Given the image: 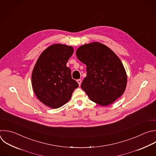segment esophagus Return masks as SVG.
<instances>
[{"mask_svg":"<svg viewBox=\"0 0 156 156\" xmlns=\"http://www.w3.org/2000/svg\"><path fill=\"white\" fill-rule=\"evenodd\" d=\"M77 82H78V84H79V86H80V85H81V80L80 79L77 80Z\"/></svg>","mask_w":156,"mask_h":156,"instance_id":"esophagus-1","label":"esophagus"}]
</instances>
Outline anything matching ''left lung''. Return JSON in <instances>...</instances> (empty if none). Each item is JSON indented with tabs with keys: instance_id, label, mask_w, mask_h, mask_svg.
Returning <instances> with one entry per match:
<instances>
[{
	"instance_id": "1",
	"label": "left lung",
	"mask_w": 156,
	"mask_h": 156,
	"mask_svg": "<svg viewBox=\"0 0 156 156\" xmlns=\"http://www.w3.org/2000/svg\"><path fill=\"white\" fill-rule=\"evenodd\" d=\"M78 59L86 65L87 76L81 87L89 98L101 106L120 97L127 85V75L119 58L108 46L92 42L80 46Z\"/></svg>"
}]
</instances>
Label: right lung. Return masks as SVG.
I'll list each match as a JSON object with an SVG mask.
<instances>
[{
  "label": "right lung",
  "mask_w": 156,
  "mask_h": 156,
  "mask_svg": "<svg viewBox=\"0 0 156 156\" xmlns=\"http://www.w3.org/2000/svg\"><path fill=\"white\" fill-rule=\"evenodd\" d=\"M73 53L72 46L51 45L42 52L33 69L34 92L40 101L51 108H58L66 104L79 86L66 66Z\"/></svg>",
  "instance_id": "add662e5"
}]
</instances>
